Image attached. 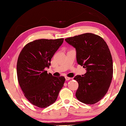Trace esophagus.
<instances>
[{"mask_svg": "<svg viewBox=\"0 0 126 126\" xmlns=\"http://www.w3.org/2000/svg\"><path fill=\"white\" fill-rule=\"evenodd\" d=\"M65 80L67 81H68V80H69L71 79L70 78H69V77H65Z\"/></svg>", "mask_w": 126, "mask_h": 126, "instance_id": "1", "label": "esophagus"}]
</instances>
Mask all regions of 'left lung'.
Returning a JSON list of instances; mask_svg holds the SVG:
<instances>
[{"mask_svg":"<svg viewBox=\"0 0 126 126\" xmlns=\"http://www.w3.org/2000/svg\"><path fill=\"white\" fill-rule=\"evenodd\" d=\"M76 49L77 61L86 70L74 77L79 84L75 96L80 101L94 104L106 95L113 75L112 58L109 47L100 36L86 33L65 39Z\"/></svg>","mask_w":126,"mask_h":126,"instance_id":"8db88e82","label":"left lung"}]
</instances>
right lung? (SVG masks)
<instances>
[{"instance_id": "add662e5", "label": "right lung", "mask_w": 126, "mask_h": 126, "mask_svg": "<svg viewBox=\"0 0 126 126\" xmlns=\"http://www.w3.org/2000/svg\"><path fill=\"white\" fill-rule=\"evenodd\" d=\"M64 38L40 39L27 43L22 49L17 62V75L22 91L30 102L45 108L56 101L65 80L64 77L48 74L54 53Z\"/></svg>"}]
</instances>
